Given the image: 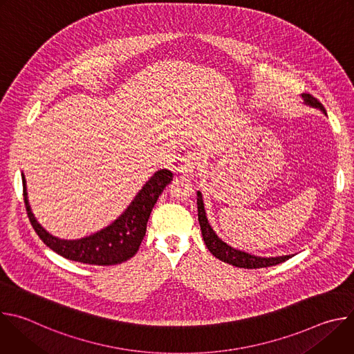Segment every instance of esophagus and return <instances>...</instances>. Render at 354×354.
Listing matches in <instances>:
<instances>
[{"mask_svg": "<svg viewBox=\"0 0 354 354\" xmlns=\"http://www.w3.org/2000/svg\"><path fill=\"white\" fill-rule=\"evenodd\" d=\"M200 165V157L197 153H187L180 158L179 167H178V172L186 176H190L194 174V171L198 168Z\"/></svg>", "mask_w": 354, "mask_h": 354, "instance_id": "1", "label": "esophagus"}]
</instances>
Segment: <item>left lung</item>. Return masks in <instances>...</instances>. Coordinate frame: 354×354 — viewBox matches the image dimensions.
I'll use <instances>...</instances> for the list:
<instances>
[{
	"label": "left lung",
	"mask_w": 354,
	"mask_h": 354,
	"mask_svg": "<svg viewBox=\"0 0 354 354\" xmlns=\"http://www.w3.org/2000/svg\"><path fill=\"white\" fill-rule=\"evenodd\" d=\"M301 96H302V99H304V104L307 106L319 109L322 113L326 115V111L322 106V104L319 102L318 99H315L313 95L302 93ZM197 216H198V224H200L201 235H203V241H205L207 249L221 262L230 263V265L236 266V268H243V269H259V268H269V266L283 263V262L288 261L292 257V255L269 257V258L257 257V255L248 254V252H245V250L235 249L231 245H228L227 242H224L221 238H218V235L212 228V225L207 220L203 197H201V193L198 190H197Z\"/></svg>",
	"instance_id": "obj_1"
}]
</instances>
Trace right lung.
Returning <instances> with one entry per match:
<instances>
[{
	"instance_id": "add662e5",
	"label": "right lung",
	"mask_w": 354,
	"mask_h": 354,
	"mask_svg": "<svg viewBox=\"0 0 354 354\" xmlns=\"http://www.w3.org/2000/svg\"><path fill=\"white\" fill-rule=\"evenodd\" d=\"M171 180V171H157L136 194L129 207L112 224L91 234L89 236L80 239H62L47 232L33 216L28 200L25 175L22 174L24 198L28 217L39 238L56 254L68 261L97 266L118 265L136 255L145 235L151 210Z\"/></svg>"
}]
</instances>
